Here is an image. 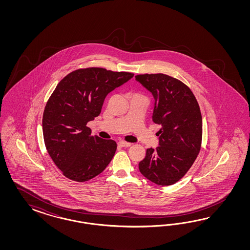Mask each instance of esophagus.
Instances as JSON below:
<instances>
[{
	"label": "esophagus",
	"instance_id": "1",
	"mask_svg": "<svg viewBox=\"0 0 250 250\" xmlns=\"http://www.w3.org/2000/svg\"><path fill=\"white\" fill-rule=\"evenodd\" d=\"M118 145L122 146V147H128L131 146V143H128V142H125V141H119L118 142Z\"/></svg>",
	"mask_w": 250,
	"mask_h": 250
}]
</instances>
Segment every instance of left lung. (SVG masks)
Wrapping results in <instances>:
<instances>
[{"label":"left lung","mask_w":250,"mask_h":250,"mask_svg":"<svg viewBox=\"0 0 250 250\" xmlns=\"http://www.w3.org/2000/svg\"><path fill=\"white\" fill-rule=\"evenodd\" d=\"M136 80L154 96L152 119L161 126L158 132L159 146L146 149L138 164L139 170L158 185H172L187 173L201 149L200 107L189 87L173 77L139 74Z\"/></svg>","instance_id":"8db88e82"}]
</instances>
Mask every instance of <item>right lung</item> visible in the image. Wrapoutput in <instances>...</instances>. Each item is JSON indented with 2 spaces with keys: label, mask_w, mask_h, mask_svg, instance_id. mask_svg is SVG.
<instances>
[{
  "label": "right lung",
  "mask_w": 250,
  "mask_h": 250,
  "mask_svg": "<svg viewBox=\"0 0 250 250\" xmlns=\"http://www.w3.org/2000/svg\"><path fill=\"white\" fill-rule=\"evenodd\" d=\"M133 76L103 68H80L57 85L44 110L43 136L50 158L69 180L87 182L113 159L115 141L91 136L87 123L101 114L107 94Z\"/></svg>",
  "instance_id": "add662e5"
}]
</instances>
